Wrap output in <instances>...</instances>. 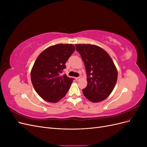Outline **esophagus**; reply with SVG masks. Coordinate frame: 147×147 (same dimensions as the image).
I'll list each match as a JSON object with an SVG mask.
<instances>
[{
	"label": "esophagus",
	"instance_id": "1",
	"mask_svg": "<svg viewBox=\"0 0 147 147\" xmlns=\"http://www.w3.org/2000/svg\"><path fill=\"white\" fill-rule=\"evenodd\" d=\"M80 77H76V78H75V80H76L77 81L80 80Z\"/></svg>",
	"mask_w": 147,
	"mask_h": 147
}]
</instances>
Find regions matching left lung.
<instances>
[{"label":"left lung","instance_id":"8db88e82","mask_svg":"<svg viewBox=\"0 0 147 147\" xmlns=\"http://www.w3.org/2000/svg\"><path fill=\"white\" fill-rule=\"evenodd\" d=\"M86 70L87 86L83 92L92 102L107 98L116 84L118 72L112 59L102 48L90 44H75Z\"/></svg>","mask_w":147,"mask_h":147}]
</instances>
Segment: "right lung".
Returning a JSON list of instances; mask_svg holds the SVG:
<instances>
[{"label": "right lung", "instance_id": "right-lung-1", "mask_svg": "<svg viewBox=\"0 0 147 147\" xmlns=\"http://www.w3.org/2000/svg\"><path fill=\"white\" fill-rule=\"evenodd\" d=\"M74 51L72 44H57L45 49L35 60L30 72L31 82L43 100L56 103L69 91L74 79L61 74Z\"/></svg>", "mask_w": 147, "mask_h": 147}]
</instances>
